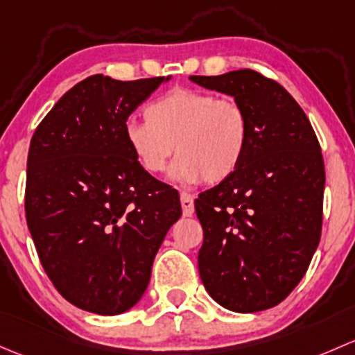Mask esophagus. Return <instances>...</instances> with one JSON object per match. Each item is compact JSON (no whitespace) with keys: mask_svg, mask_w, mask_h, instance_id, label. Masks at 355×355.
Wrapping results in <instances>:
<instances>
[{"mask_svg":"<svg viewBox=\"0 0 355 355\" xmlns=\"http://www.w3.org/2000/svg\"><path fill=\"white\" fill-rule=\"evenodd\" d=\"M181 207L184 217H191L195 214V200H193L189 193H181Z\"/></svg>","mask_w":355,"mask_h":355,"instance_id":"34e87169","label":"esophagus"}]
</instances>
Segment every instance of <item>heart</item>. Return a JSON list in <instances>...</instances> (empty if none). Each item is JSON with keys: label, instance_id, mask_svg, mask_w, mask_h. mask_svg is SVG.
Segmentation results:
<instances>
[{"label": "heart", "instance_id": "heart-1", "mask_svg": "<svg viewBox=\"0 0 355 355\" xmlns=\"http://www.w3.org/2000/svg\"><path fill=\"white\" fill-rule=\"evenodd\" d=\"M250 131L241 102L178 87L147 105L145 121H128L124 138L145 173L160 174L176 152L171 179L218 184L243 164Z\"/></svg>", "mask_w": 355, "mask_h": 355}]
</instances>
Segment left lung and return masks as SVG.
I'll list each match as a JSON object with an SVG mask.
<instances>
[{
    "label": "left lung",
    "instance_id": "obj_1",
    "mask_svg": "<svg viewBox=\"0 0 355 355\" xmlns=\"http://www.w3.org/2000/svg\"><path fill=\"white\" fill-rule=\"evenodd\" d=\"M189 78L241 102L251 130L239 169L195 200L203 227L200 277L231 311L273 308L301 282L320 243V141L294 97L261 73L246 68Z\"/></svg>",
    "mask_w": 355,
    "mask_h": 355
}]
</instances>
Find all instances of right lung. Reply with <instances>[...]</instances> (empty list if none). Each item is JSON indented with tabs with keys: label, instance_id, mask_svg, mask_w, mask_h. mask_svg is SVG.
Wrapping results in <instances>:
<instances>
[{
	"label": "right lung",
	"instance_id": "add662e5",
	"mask_svg": "<svg viewBox=\"0 0 355 355\" xmlns=\"http://www.w3.org/2000/svg\"><path fill=\"white\" fill-rule=\"evenodd\" d=\"M166 80L89 76L54 104L31 140L28 231L53 286L85 311L133 308L181 217L176 189L145 173L124 138L131 112Z\"/></svg>",
	"mask_w": 355,
	"mask_h": 355
}]
</instances>
